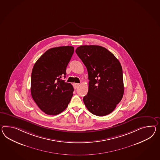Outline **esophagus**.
Segmentation results:
<instances>
[{
  "mask_svg": "<svg viewBox=\"0 0 160 160\" xmlns=\"http://www.w3.org/2000/svg\"><path fill=\"white\" fill-rule=\"evenodd\" d=\"M73 86H74V89H77V88H78V86H79V83H74V84H73Z\"/></svg>",
  "mask_w": 160,
  "mask_h": 160,
  "instance_id": "esophagus-1",
  "label": "esophagus"
}]
</instances>
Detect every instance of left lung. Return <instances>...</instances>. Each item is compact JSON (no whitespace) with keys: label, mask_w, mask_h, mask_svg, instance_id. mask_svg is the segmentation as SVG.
<instances>
[{"label":"left lung","mask_w":160,"mask_h":160,"mask_svg":"<svg viewBox=\"0 0 160 160\" xmlns=\"http://www.w3.org/2000/svg\"><path fill=\"white\" fill-rule=\"evenodd\" d=\"M75 52L88 72V92L83 98L85 106L97 116L110 114L124 92L122 69L118 60L100 46H81Z\"/></svg>","instance_id":"left-lung-1"}]
</instances>
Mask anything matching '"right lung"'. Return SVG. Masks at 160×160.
I'll return each mask as SVG.
<instances>
[{"instance_id": "1", "label": "right lung", "mask_w": 160, "mask_h": 160, "mask_svg": "<svg viewBox=\"0 0 160 160\" xmlns=\"http://www.w3.org/2000/svg\"><path fill=\"white\" fill-rule=\"evenodd\" d=\"M72 46L51 48L43 54L33 67L31 92L39 108L48 115L61 113L68 106L73 95L70 83L61 78L74 53Z\"/></svg>"}]
</instances>
